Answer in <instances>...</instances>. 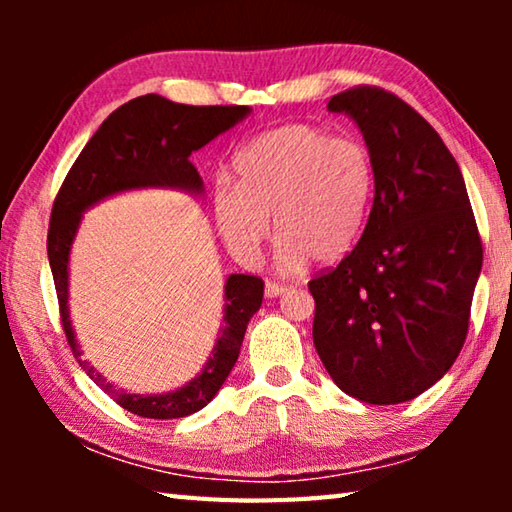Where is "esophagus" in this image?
I'll list each match as a JSON object with an SVG mask.
<instances>
[{
	"mask_svg": "<svg viewBox=\"0 0 512 512\" xmlns=\"http://www.w3.org/2000/svg\"><path fill=\"white\" fill-rule=\"evenodd\" d=\"M282 293H287V287L277 282H266V298H280Z\"/></svg>",
	"mask_w": 512,
	"mask_h": 512,
	"instance_id": "34e87169",
	"label": "esophagus"
}]
</instances>
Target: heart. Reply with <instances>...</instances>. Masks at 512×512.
Segmentation results:
<instances>
[{
    "instance_id": "1",
    "label": "heart",
    "mask_w": 512,
    "mask_h": 512,
    "mask_svg": "<svg viewBox=\"0 0 512 512\" xmlns=\"http://www.w3.org/2000/svg\"><path fill=\"white\" fill-rule=\"evenodd\" d=\"M232 185L212 192L219 235L241 262L255 259L271 235L277 262L298 271L314 259L339 262L357 246L375 201L377 167L357 137L287 124L253 137L230 162Z\"/></svg>"
}]
</instances>
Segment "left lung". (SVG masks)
<instances>
[{
    "mask_svg": "<svg viewBox=\"0 0 512 512\" xmlns=\"http://www.w3.org/2000/svg\"><path fill=\"white\" fill-rule=\"evenodd\" d=\"M375 158L366 230L334 271L309 282L314 345L343 393L400 404L427 391L461 352L483 248L454 155L409 103L361 85L327 103Z\"/></svg>",
    "mask_w": 512,
    "mask_h": 512,
    "instance_id": "8db88e82",
    "label": "left lung"
}]
</instances>
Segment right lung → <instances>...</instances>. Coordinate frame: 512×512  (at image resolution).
<instances>
[{
	"instance_id": "obj_1",
	"label": "right lung",
	"mask_w": 512,
	"mask_h": 512,
	"mask_svg": "<svg viewBox=\"0 0 512 512\" xmlns=\"http://www.w3.org/2000/svg\"><path fill=\"white\" fill-rule=\"evenodd\" d=\"M250 115L248 106H185L160 94H144L124 103L103 121L92 140L69 169L51 210L47 255L54 275L60 320L76 361L103 393L121 409L142 418L173 420L201 411L219 393L237 363L248 320L264 298V282L255 275L235 273L225 280L223 327L216 334L212 354L194 379L171 393H131L81 359L72 320H69V253L79 232L83 212L106 198L131 189H180L201 196L203 180L189 155L230 131Z\"/></svg>"
}]
</instances>
